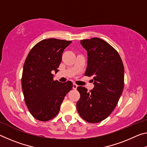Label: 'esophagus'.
<instances>
[{
    "label": "esophagus",
    "instance_id": "1",
    "mask_svg": "<svg viewBox=\"0 0 147 147\" xmlns=\"http://www.w3.org/2000/svg\"><path fill=\"white\" fill-rule=\"evenodd\" d=\"M77 88H78V86H77L76 84H73V88L74 89H77Z\"/></svg>",
    "mask_w": 147,
    "mask_h": 147
}]
</instances>
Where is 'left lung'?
I'll use <instances>...</instances> for the list:
<instances>
[{
  "label": "left lung",
  "instance_id": "left-lung-1",
  "mask_svg": "<svg viewBox=\"0 0 147 147\" xmlns=\"http://www.w3.org/2000/svg\"><path fill=\"white\" fill-rule=\"evenodd\" d=\"M80 43L88 53L85 75L93 77L94 87L89 92L77 88L80 98L76 108L84 120L96 123L108 117L118 103L124 88V66L117 51L103 39H83Z\"/></svg>",
  "mask_w": 147,
  "mask_h": 147
}]
</instances>
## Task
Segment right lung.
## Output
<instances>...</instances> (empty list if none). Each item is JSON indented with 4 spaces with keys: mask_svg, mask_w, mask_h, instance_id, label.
I'll use <instances>...</instances> for the list:
<instances>
[{
    "mask_svg": "<svg viewBox=\"0 0 147 147\" xmlns=\"http://www.w3.org/2000/svg\"><path fill=\"white\" fill-rule=\"evenodd\" d=\"M71 41L43 39L30 51L23 67L21 84L24 101L37 120L47 121L58 115L64 97L73 88L71 81L54 80L64 49Z\"/></svg>",
    "mask_w": 147,
    "mask_h": 147,
    "instance_id": "1",
    "label": "right lung"
}]
</instances>
